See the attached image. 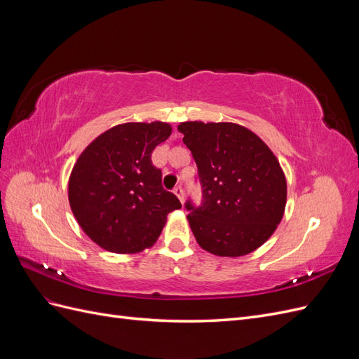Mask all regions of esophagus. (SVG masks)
I'll return each mask as SVG.
<instances>
[{
  "label": "esophagus",
  "instance_id": "obj_1",
  "mask_svg": "<svg viewBox=\"0 0 359 359\" xmlns=\"http://www.w3.org/2000/svg\"><path fill=\"white\" fill-rule=\"evenodd\" d=\"M173 193L177 194L178 199H180V202L182 203V202H184V189H182L181 186H177L175 189H173Z\"/></svg>",
  "mask_w": 359,
  "mask_h": 359
}]
</instances>
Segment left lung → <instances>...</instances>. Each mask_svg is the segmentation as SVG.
I'll return each instance as SVG.
<instances>
[{
    "label": "left lung",
    "mask_w": 359,
    "mask_h": 359,
    "mask_svg": "<svg viewBox=\"0 0 359 359\" xmlns=\"http://www.w3.org/2000/svg\"><path fill=\"white\" fill-rule=\"evenodd\" d=\"M198 166L202 202H186L198 244L217 256L255 252L274 233L286 206V178L262 139L233 123H181Z\"/></svg>",
    "instance_id": "1"
}]
</instances>
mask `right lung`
Instances as JSON below:
<instances>
[{
  "label": "right lung",
  "instance_id": "obj_1",
  "mask_svg": "<svg viewBox=\"0 0 359 359\" xmlns=\"http://www.w3.org/2000/svg\"><path fill=\"white\" fill-rule=\"evenodd\" d=\"M166 123H126L85 148L69 180V202L82 231L112 253H137L161 233L166 217L181 208L163 189L154 148L170 136Z\"/></svg>",
  "mask_w": 359,
  "mask_h": 359
}]
</instances>
